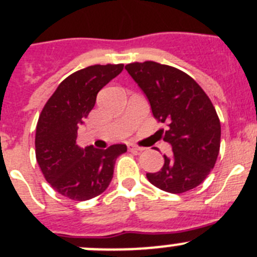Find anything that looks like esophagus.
Returning a JSON list of instances; mask_svg holds the SVG:
<instances>
[{"label": "esophagus", "mask_w": 257, "mask_h": 257, "mask_svg": "<svg viewBox=\"0 0 257 257\" xmlns=\"http://www.w3.org/2000/svg\"><path fill=\"white\" fill-rule=\"evenodd\" d=\"M128 150L132 151V152H142V151L145 150V148H143V147H138V146L133 145V143H129V145H128Z\"/></svg>", "instance_id": "obj_1"}]
</instances>
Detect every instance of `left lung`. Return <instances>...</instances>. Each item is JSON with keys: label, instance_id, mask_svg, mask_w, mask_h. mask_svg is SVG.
<instances>
[{"label": "left lung", "instance_id": "obj_1", "mask_svg": "<svg viewBox=\"0 0 257 257\" xmlns=\"http://www.w3.org/2000/svg\"><path fill=\"white\" fill-rule=\"evenodd\" d=\"M125 69L147 96L153 116L167 123L165 142L171 156L158 172L147 174L152 185L171 194H181L200 185L217 161L220 123L203 88L175 67L147 61L129 63ZM162 132V131H161Z\"/></svg>", "mask_w": 257, "mask_h": 257}]
</instances>
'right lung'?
<instances>
[{
  "label": "right lung",
  "instance_id": "add662e5",
  "mask_svg": "<svg viewBox=\"0 0 257 257\" xmlns=\"http://www.w3.org/2000/svg\"><path fill=\"white\" fill-rule=\"evenodd\" d=\"M124 64H95L69 74L54 91L39 115L35 156L45 180L72 200H88L104 193L114 165L125 145L106 150L77 145V131L96 102L99 91L115 78Z\"/></svg>",
  "mask_w": 257,
  "mask_h": 257
}]
</instances>
